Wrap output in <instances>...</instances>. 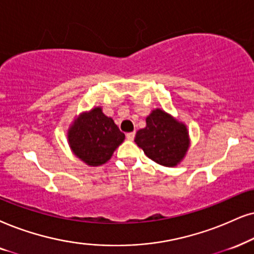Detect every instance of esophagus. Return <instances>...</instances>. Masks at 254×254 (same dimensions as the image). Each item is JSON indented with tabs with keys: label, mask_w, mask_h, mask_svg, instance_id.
Returning <instances> with one entry per match:
<instances>
[{
	"label": "esophagus",
	"mask_w": 254,
	"mask_h": 254,
	"mask_svg": "<svg viewBox=\"0 0 254 254\" xmlns=\"http://www.w3.org/2000/svg\"><path fill=\"white\" fill-rule=\"evenodd\" d=\"M134 132H127V140H133V138H134Z\"/></svg>",
	"instance_id": "1"
}]
</instances>
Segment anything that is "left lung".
Wrapping results in <instances>:
<instances>
[{"mask_svg":"<svg viewBox=\"0 0 254 254\" xmlns=\"http://www.w3.org/2000/svg\"><path fill=\"white\" fill-rule=\"evenodd\" d=\"M134 142L150 159L164 166L177 165L189 147L185 125L159 109L146 118V127L137 131Z\"/></svg>","mask_w":254,"mask_h":254,"instance_id":"1","label":"left lung"}]
</instances>
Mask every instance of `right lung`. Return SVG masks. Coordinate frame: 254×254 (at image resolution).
Instances as JSON below:
<instances>
[{
    "mask_svg": "<svg viewBox=\"0 0 254 254\" xmlns=\"http://www.w3.org/2000/svg\"><path fill=\"white\" fill-rule=\"evenodd\" d=\"M69 143L73 153L88 165L107 163L114 151L123 143L125 134L118 127L96 108L82 115L69 130Z\"/></svg>",
    "mask_w": 254,
    "mask_h": 254,
    "instance_id": "right-lung-1",
    "label": "right lung"
}]
</instances>
